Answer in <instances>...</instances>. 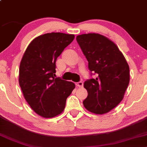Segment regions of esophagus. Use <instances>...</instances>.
Wrapping results in <instances>:
<instances>
[{"mask_svg":"<svg viewBox=\"0 0 147 147\" xmlns=\"http://www.w3.org/2000/svg\"><path fill=\"white\" fill-rule=\"evenodd\" d=\"M75 84H76V85L78 86V87H80V88L83 87V85H84V84H83L82 82H78L75 83Z\"/></svg>","mask_w":147,"mask_h":147,"instance_id":"34e87169","label":"esophagus"}]
</instances>
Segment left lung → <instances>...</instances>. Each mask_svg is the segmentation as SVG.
I'll use <instances>...</instances> for the list:
<instances>
[{
	"label": "left lung",
	"instance_id": "1",
	"mask_svg": "<svg viewBox=\"0 0 147 147\" xmlns=\"http://www.w3.org/2000/svg\"><path fill=\"white\" fill-rule=\"evenodd\" d=\"M96 79L84 82L88 96L83 101L86 110L104 114L116 107L124 97L129 82V68L115 43L103 35L84 34L76 37Z\"/></svg>",
	"mask_w": 147,
	"mask_h": 147
}]
</instances>
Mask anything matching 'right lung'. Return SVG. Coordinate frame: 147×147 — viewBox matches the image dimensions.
I'll return each instance as SVG.
<instances>
[{
    "label": "right lung",
    "mask_w": 147,
    "mask_h": 147,
    "mask_svg": "<svg viewBox=\"0 0 147 147\" xmlns=\"http://www.w3.org/2000/svg\"><path fill=\"white\" fill-rule=\"evenodd\" d=\"M74 38V34L61 32L38 36L29 44L22 58L20 86L32 110L44 118L61 114L75 88L72 82L54 78L57 58Z\"/></svg>",
    "instance_id": "right-lung-1"
}]
</instances>
